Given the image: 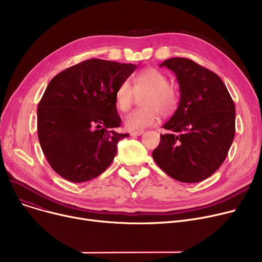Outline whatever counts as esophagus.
<instances>
[{"mask_svg": "<svg viewBox=\"0 0 262 262\" xmlns=\"http://www.w3.org/2000/svg\"><path fill=\"white\" fill-rule=\"evenodd\" d=\"M142 134H144V130L143 129H140V130H136V132H132V136H141Z\"/></svg>", "mask_w": 262, "mask_h": 262, "instance_id": "obj_1", "label": "esophagus"}]
</instances>
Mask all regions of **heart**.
<instances>
[{
  "label": "heart",
  "mask_w": 262,
  "mask_h": 262,
  "mask_svg": "<svg viewBox=\"0 0 262 262\" xmlns=\"http://www.w3.org/2000/svg\"><path fill=\"white\" fill-rule=\"evenodd\" d=\"M144 92L140 99L141 108L135 109L125 118V126L129 130L153 126L159 115L172 116L180 103L178 89L168 82L167 76L155 68H146L133 77V87L127 80L122 81L115 93L118 109L126 113L135 102L136 94Z\"/></svg>",
  "instance_id": "1"
}]
</instances>
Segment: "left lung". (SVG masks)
Here are the masks:
<instances>
[{"mask_svg":"<svg viewBox=\"0 0 262 262\" xmlns=\"http://www.w3.org/2000/svg\"><path fill=\"white\" fill-rule=\"evenodd\" d=\"M160 67L174 72L181 100L153 158L178 182H202L221 167L235 138V103L222 79L193 60L175 57Z\"/></svg>","mask_w":262,"mask_h":262,"instance_id":"8db88e82","label":"left lung"}]
</instances>
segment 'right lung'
Instances as JSON below:
<instances>
[{"label":"right lung","instance_id":"right-lung-1","mask_svg":"<svg viewBox=\"0 0 262 262\" xmlns=\"http://www.w3.org/2000/svg\"><path fill=\"white\" fill-rule=\"evenodd\" d=\"M137 64L88 59L54 76L37 109L38 139L52 169L84 183L102 174L128 134L121 125L115 93Z\"/></svg>","mask_w":262,"mask_h":262}]
</instances>
